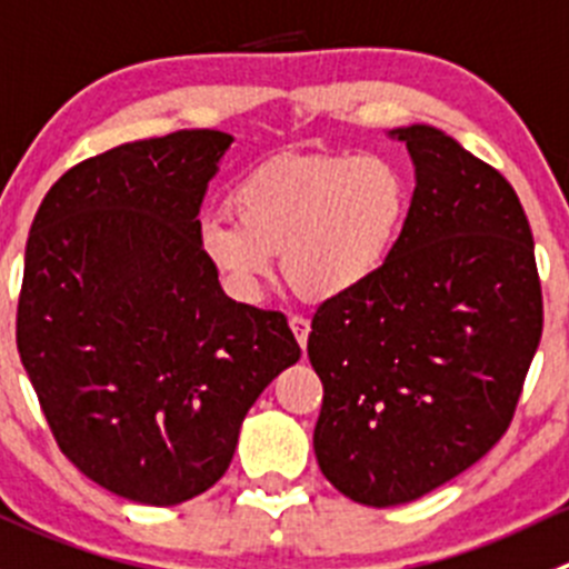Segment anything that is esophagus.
Here are the masks:
<instances>
[{
    "label": "esophagus",
    "mask_w": 569,
    "mask_h": 569,
    "mask_svg": "<svg viewBox=\"0 0 569 569\" xmlns=\"http://www.w3.org/2000/svg\"><path fill=\"white\" fill-rule=\"evenodd\" d=\"M289 328H291V333H295L297 345H300L302 350H306V347H308V333H311V322H308L306 317H289Z\"/></svg>",
    "instance_id": "obj_1"
}]
</instances>
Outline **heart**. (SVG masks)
<instances>
[{
    "label": "heart",
    "instance_id": "b5f03b06",
    "mask_svg": "<svg viewBox=\"0 0 569 569\" xmlns=\"http://www.w3.org/2000/svg\"><path fill=\"white\" fill-rule=\"evenodd\" d=\"M233 217L197 228L200 250L239 300H258L283 256V274L308 302L367 286L402 236L411 189L383 152L280 158L236 186Z\"/></svg>",
    "mask_w": 569,
    "mask_h": 569
}]
</instances>
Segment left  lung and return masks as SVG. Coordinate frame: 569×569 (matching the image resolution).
Wrapping results in <instances>:
<instances>
[{
    "label": "left lung",
    "instance_id": "1",
    "mask_svg": "<svg viewBox=\"0 0 569 569\" xmlns=\"http://www.w3.org/2000/svg\"><path fill=\"white\" fill-rule=\"evenodd\" d=\"M411 208L389 263L313 313L322 476L375 509L461 476L509 428L542 339L533 236L509 180L431 124L397 127Z\"/></svg>",
    "mask_w": 569,
    "mask_h": 569
}]
</instances>
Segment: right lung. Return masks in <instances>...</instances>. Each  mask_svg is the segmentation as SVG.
I'll return each mask as SVG.
<instances>
[{"label": "right lung", "instance_id": "obj_1", "mask_svg": "<svg viewBox=\"0 0 569 569\" xmlns=\"http://www.w3.org/2000/svg\"><path fill=\"white\" fill-rule=\"evenodd\" d=\"M233 136L178 130L93 156L43 197L16 345L52 437L119 498L211 489L263 389L300 361L280 311L230 300L197 239Z\"/></svg>", "mask_w": 569, "mask_h": 569}]
</instances>
